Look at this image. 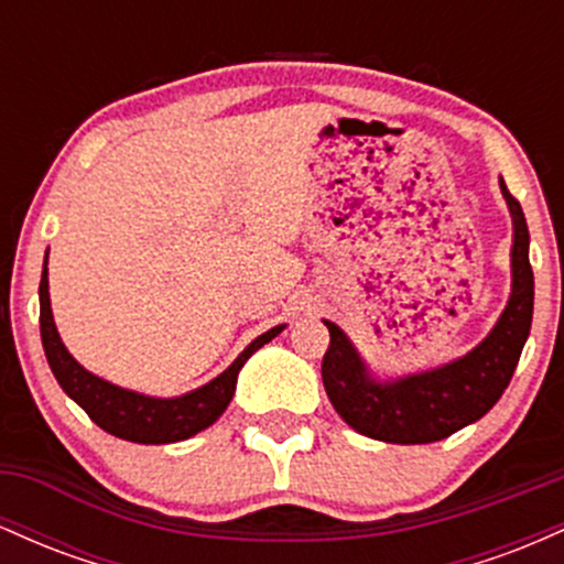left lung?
<instances>
[{"mask_svg":"<svg viewBox=\"0 0 564 564\" xmlns=\"http://www.w3.org/2000/svg\"><path fill=\"white\" fill-rule=\"evenodd\" d=\"M498 185L511 215V291L480 345L426 371L377 377L352 339L336 323L323 321L332 334L321 366L323 387L334 411L360 435L398 445L435 443L482 419L509 387L533 323V268L520 200L503 180Z\"/></svg>","mask_w":564,"mask_h":564,"instance_id":"left-lung-1","label":"left lung"}]
</instances>
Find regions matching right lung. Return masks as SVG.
Segmentation results:
<instances>
[{"mask_svg": "<svg viewBox=\"0 0 564 564\" xmlns=\"http://www.w3.org/2000/svg\"><path fill=\"white\" fill-rule=\"evenodd\" d=\"M47 257L50 249L44 254L42 283H39V328H42V347L44 355H47V364L53 368L63 392L74 403H79L100 430H106L113 437L129 440V443H180V440L198 435L200 430L215 424L225 413V408L230 405L232 394H236L238 371H241L246 360L286 328V323H281V326L260 334L219 377L196 387V390L177 394V398H156V394L127 390V387L113 384V381L95 377L63 345L53 318V304H50Z\"/></svg>", "mask_w": 564, "mask_h": 564, "instance_id": "1", "label": "right lung"}]
</instances>
